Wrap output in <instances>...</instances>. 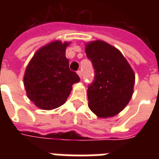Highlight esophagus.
<instances>
[{
  "label": "esophagus",
  "mask_w": 159,
  "mask_h": 159,
  "mask_svg": "<svg viewBox=\"0 0 159 159\" xmlns=\"http://www.w3.org/2000/svg\"><path fill=\"white\" fill-rule=\"evenodd\" d=\"M77 74H78V76L80 77V78H82V71H81V70H78V71H77Z\"/></svg>",
  "instance_id": "obj_1"
}]
</instances>
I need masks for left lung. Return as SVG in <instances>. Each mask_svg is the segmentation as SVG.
<instances>
[{
    "instance_id": "obj_1",
    "label": "left lung",
    "mask_w": 159,
    "mask_h": 159,
    "mask_svg": "<svg viewBox=\"0 0 159 159\" xmlns=\"http://www.w3.org/2000/svg\"><path fill=\"white\" fill-rule=\"evenodd\" d=\"M85 51L95 70L87 89L89 108L101 118L116 116L130 101L134 72L120 51L104 41L87 43Z\"/></svg>"
}]
</instances>
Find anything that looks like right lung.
I'll return each mask as SVG.
<instances>
[{
    "label": "right lung",
    "instance_id": "1",
    "mask_svg": "<svg viewBox=\"0 0 159 159\" xmlns=\"http://www.w3.org/2000/svg\"><path fill=\"white\" fill-rule=\"evenodd\" d=\"M69 43L56 40L39 49L29 62L24 76V85L29 99L43 110L62 106L80 81L69 69L65 51Z\"/></svg>",
    "mask_w": 159,
    "mask_h": 159
}]
</instances>
